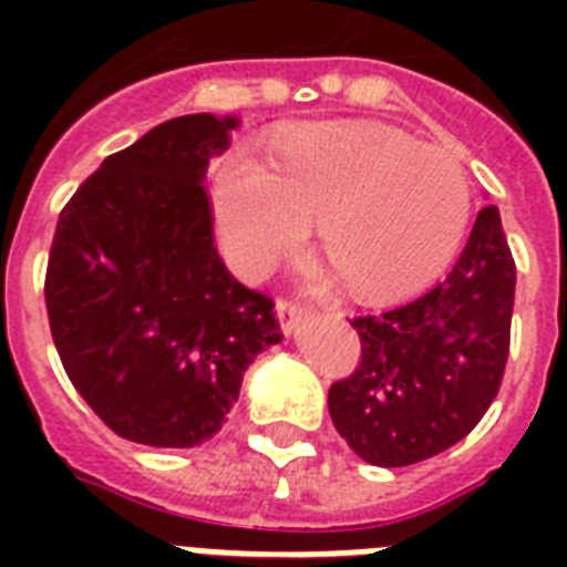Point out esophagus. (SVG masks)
<instances>
[{
  "instance_id": "34e87169",
  "label": "esophagus",
  "mask_w": 567,
  "mask_h": 567,
  "mask_svg": "<svg viewBox=\"0 0 567 567\" xmlns=\"http://www.w3.org/2000/svg\"><path fill=\"white\" fill-rule=\"evenodd\" d=\"M302 315H306V311H302L297 302L291 300L276 302V318H279V327H282L285 336H291L293 329H297V323H300Z\"/></svg>"
}]
</instances>
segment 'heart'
<instances>
[{
    "instance_id": "b5f03b06",
    "label": "heart",
    "mask_w": 567,
    "mask_h": 567,
    "mask_svg": "<svg viewBox=\"0 0 567 567\" xmlns=\"http://www.w3.org/2000/svg\"><path fill=\"white\" fill-rule=\"evenodd\" d=\"M214 212L231 261L258 270L318 223V252L353 297L409 291L439 270L465 235L471 188L439 146L364 123L302 128L270 171L226 162Z\"/></svg>"
}]
</instances>
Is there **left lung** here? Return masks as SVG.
I'll use <instances>...</instances> for the list:
<instances>
[{
    "label": "left lung",
    "instance_id": "8db88e82",
    "mask_svg": "<svg viewBox=\"0 0 567 567\" xmlns=\"http://www.w3.org/2000/svg\"><path fill=\"white\" fill-rule=\"evenodd\" d=\"M512 306L515 261L497 205H485L444 279L353 320L362 364L329 388V414L355 456L405 467L465 439L501 391Z\"/></svg>",
    "mask_w": 567,
    "mask_h": 567
}]
</instances>
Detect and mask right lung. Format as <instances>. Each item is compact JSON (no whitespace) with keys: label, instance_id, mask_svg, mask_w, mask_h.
Segmentation results:
<instances>
[{"label":"right lung","instance_id":"right-lung-1","mask_svg":"<svg viewBox=\"0 0 567 567\" xmlns=\"http://www.w3.org/2000/svg\"><path fill=\"white\" fill-rule=\"evenodd\" d=\"M238 117L185 114L109 155L58 217L47 311L66 377L120 439L196 447L282 341L217 256L205 173Z\"/></svg>","mask_w":567,"mask_h":567}]
</instances>
